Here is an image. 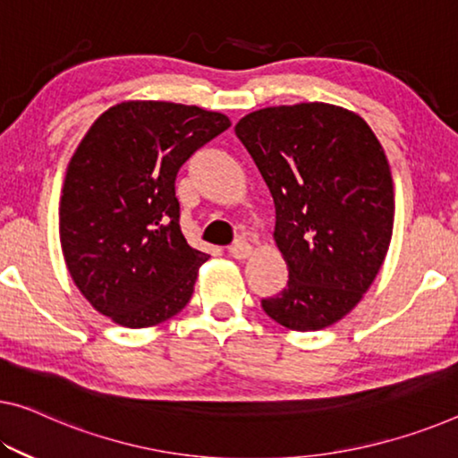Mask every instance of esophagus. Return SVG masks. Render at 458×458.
Returning a JSON list of instances; mask_svg holds the SVG:
<instances>
[{"label": "esophagus", "mask_w": 458, "mask_h": 458, "mask_svg": "<svg viewBox=\"0 0 458 458\" xmlns=\"http://www.w3.org/2000/svg\"><path fill=\"white\" fill-rule=\"evenodd\" d=\"M251 245L245 242V239H237L235 243H231L229 245V253L233 258H237V259H245V258H250L251 256Z\"/></svg>", "instance_id": "obj_1"}]
</instances>
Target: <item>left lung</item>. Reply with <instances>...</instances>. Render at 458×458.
<instances>
[{"label": "left lung", "mask_w": 458, "mask_h": 458, "mask_svg": "<svg viewBox=\"0 0 458 458\" xmlns=\"http://www.w3.org/2000/svg\"><path fill=\"white\" fill-rule=\"evenodd\" d=\"M235 135L268 186L288 283L262 309L318 332L354 309L385 262L395 194L381 143L356 112L323 102L250 112Z\"/></svg>", "instance_id": "8db88e82"}]
</instances>
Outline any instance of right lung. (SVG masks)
<instances>
[{
	"mask_svg": "<svg viewBox=\"0 0 458 458\" xmlns=\"http://www.w3.org/2000/svg\"><path fill=\"white\" fill-rule=\"evenodd\" d=\"M229 126L221 112L156 100L121 102L89 126L63 182L59 237L98 313L140 329L188 305L208 253L182 233L175 175Z\"/></svg>",
	"mask_w": 458,
	"mask_h": 458,
	"instance_id": "add662e5",
	"label": "right lung"
}]
</instances>
